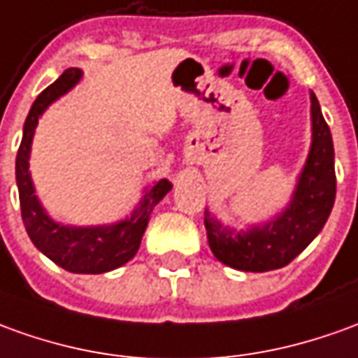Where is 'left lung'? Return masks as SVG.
Masks as SVG:
<instances>
[{"label": "left lung", "instance_id": "8db88e82", "mask_svg": "<svg viewBox=\"0 0 358 358\" xmlns=\"http://www.w3.org/2000/svg\"><path fill=\"white\" fill-rule=\"evenodd\" d=\"M312 99V146L285 210L267 224L236 231L204 212L214 257L238 271L265 273L288 265L322 231L335 203L334 140L315 95Z\"/></svg>", "mask_w": 358, "mask_h": 358}]
</instances>
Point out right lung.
<instances>
[{"label":"right lung","mask_w":358,"mask_h":358,"mask_svg":"<svg viewBox=\"0 0 358 358\" xmlns=\"http://www.w3.org/2000/svg\"><path fill=\"white\" fill-rule=\"evenodd\" d=\"M80 80L81 70L70 68L36 97L29 110V117L24 120L23 140L15 162V177L19 187L23 224L34 248L70 273L99 275L122 267L136 255L150 214L155 204L171 191V183L167 179H162L152 185L146 189V194L142 196L136 208L130 212L128 218L108 226H68L52 220L46 214L41 201L34 194L33 179L29 173V155L34 128L46 107L64 93H68Z\"/></svg>","instance_id":"right-lung-1"}]
</instances>
